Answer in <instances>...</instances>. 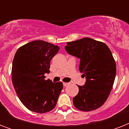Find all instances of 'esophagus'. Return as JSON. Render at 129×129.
<instances>
[{
	"label": "esophagus",
	"mask_w": 129,
	"mask_h": 129,
	"mask_svg": "<svg viewBox=\"0 0 129 129\" xmlns=\"http://www.w3.org/2000/svg\"><path fill=\"white\" fill-rule=\"evenodd\" d=\"M63 86H68L69 85V83H67V82H63Z\"/></svg>",
	"instance_id": "esophagus-1"
}]
</instances>
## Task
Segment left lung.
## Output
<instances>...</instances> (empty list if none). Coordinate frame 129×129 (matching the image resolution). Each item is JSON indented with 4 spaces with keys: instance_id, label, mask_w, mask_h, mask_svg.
<instances>
[{
    "instance_id": "left-lung-1",
    "label": "left lung",
    "mask_w": 129,
    "mask_h": 129,
    "mask_svg": "<svg viewBox=\"0 0 129 129\" xmlns=\"http://www.w3.org/2000/svg\"><path fill=\"white\" fill-rule=\"evenodd\" d=\"M65 49L69 54L80 59L79 70L86 79L84 86H78V94L73 98V104L85 112L100 108L107 100L116 76L111 51L104 43L89 37L68 42Z\"/></svg>"
}]
</instances>
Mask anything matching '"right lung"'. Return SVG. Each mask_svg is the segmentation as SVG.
I'll use <instances>...</instances> for the list:
<instances>
[{
  "mask_svg": "<svg viewBox=\"0 0 129 129\" xmlns=\"http://www.w3.org/2000/svg\"><path fill=\"white\" fill-rule=\"evenodd\" d=\"M59 50L57 45L33 41L17 49L12 66V82L17 96L29 110L45 113L52 110L63 89V83L45 80L50 61Z\"/></svg>",
  "mask_w": 129,
  "mask_h": 129,
  "instance_id": "right-lung-1",
  "label": "right lung"
}]
</instances>
